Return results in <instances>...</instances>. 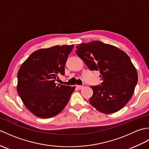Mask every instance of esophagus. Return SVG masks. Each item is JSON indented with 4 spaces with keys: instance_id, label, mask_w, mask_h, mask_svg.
Returning <instances> with one entry per match:
<instances>
[{
    "instance_id": "obj_1",
    "label": "esophagus",
    "mask_w": 149,
    "mask_h": 149,
    "mask_svg": "<svg viewBox=\"0 0 149 149\" xmlns=\"http://www.w3.org/2000/svg\"><path fill=\"white\" fill-rule=\"evenodd\" d=\"M77 88H78L79 90H81V89H83V88H84V86H81V85H77Z\"/></svg>"
}]
</instances>
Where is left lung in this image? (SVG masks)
Wrapping results in <instances>:
<instances>
[{
	"mask_svg": "<svg viewBox=\"0 0 149 149\" xmlns=\"http://www.w3.org/2000/svg\"><path fill=\"white\" fill-rule=\"evenodd\" d=\"M77 56L90 70H99L102 83L91 86L89 102L99 111L111 114L122 109L133 95L138 82L136 69L123 50L99 41L76 46Z\"/></svg>",
	"mask_w": 149,
	"mask_h": 149,
	"instance_id": "8db88e82",
	"label": "left lung"
}]
</instances>
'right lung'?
Segmentation results:
<instances>
[{
	"instance_id": "right-lung-1",
	"label": "right lung",
	"mask_w": 149,
	"mask_h": 149,
	"mask_svg": "<svg viewBox=\"0 0 149 149\" xmlns=\"http://www.w3.org/2000/svg\"><path fill=\"white\" fill-rule=\"evenodd\" d=\"M74 45H56L36 50L18 72L17 90L27 109L41 118L58 115L65 108L75 86L56 85Z\"/></svg>"
}]
</instances>
